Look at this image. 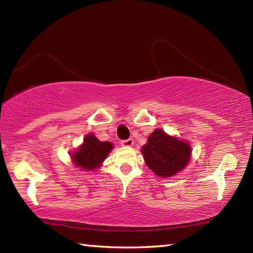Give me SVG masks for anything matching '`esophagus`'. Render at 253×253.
<instances>
[{
  "label": "esophagus",
  "instance_id": "obj_1",
  "mask_svg": "<svg viewBox=\"0 0 253 253\" xmlns=\"http://www.w3.org/2000/svg\"><path fill=\"white\" fill-rule=\"evenodd\" d=\"M121 144L124 147H130V146H132V144H134V140H132L131 138L126 139V140H122Z\"/></svg>",
  "mask_w": 253,
  "mask_h": 253
}]
</instances>
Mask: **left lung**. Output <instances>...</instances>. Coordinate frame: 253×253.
Instances as JSON below:
<instances>
[{"instance_id":"8db88e82","label":"left lung","mask_w":253,"mask_h":253,"mask_svg":"<svg viewBox=\"0 0 253 253\" xmlns=\"http://www.w3.org/2000/svg\"><path fill=\"white\" fill-rule=\"evenodd\" d=\"M142 154L153 173L160 177H170L186 168L191 160L192 147L187 140L170 136L157 128L148 136Z\"/></svg>"}]
</instances>
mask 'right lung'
I'll return each mask as SVG.
<instances>
[{
    "label": "right lung",
    "mask_w": 253,
    "mask_h": 253,
    "mask_svg": "<svg viewBox=\"0 0 253 253\" xmlns=\"http://www.w3.org/2000/svg\"><path fill=\"white\" fill-rule=\"evenodd\" d=\"M114 145L110 142H100L90 132L84 138V143L70 153L71 161L77 168L83 170H93L99 169L108 154L113 151Z\"/></svg>",
    "instance_id": "add662e5"
}]
</instances>
